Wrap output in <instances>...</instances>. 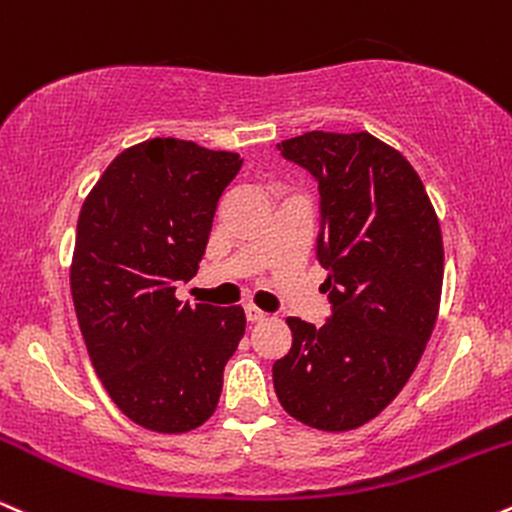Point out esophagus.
Here are the masks:
<instances>
[{
    "instance_id": "obj_1",
    "label": "esophagus",
    "mask_w": 512,
    "mask_h": 512,
    "mask_svg": "<svg viewBox=\"0 0 512 512\" xmlns=\"http://www.w3.org/2000/svg\"><path fill=\"white\" fill-rule=\"evenodd\" d=\"M266 311H261V309H256V306H246V321L249 323H261V321H266Z\"/></svg>"
}]
</instances>
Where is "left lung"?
<instances>
[{
	"mask_svg": "<svg viewBox=\"0 0 512 512\" xmlns=\"http://www.w3.org/2000/svg\"><path fill=\"white\" fill-rule=\"evenodd\" d=\"M278 150L318 182L316 254L333 314L321 328L287 318L292 347L273 364V386L297 422L352 431L395 400L434 333L441 225L405 155L369 131H309Z\"/></svg>",
	"mask_w": 512,
	"mask_h": 512,
	"instance_id": "1",
	"label": "left lung"
}]
</instances>
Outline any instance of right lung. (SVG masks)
<instances>
[{
    "label": "right lung",
    "mask_w": 512,
    "mask_h": 512,
    "mask_svg": "<svg viewBox=\"0 0 512 512\" xmlns=\"http://www.w3.org/2000/svg\"><path fill=\"white\" fill-rule=\"evenodd\" d=\"M242 158L179 138L122 150L83 201L71 297L88 357L114 405L158 434L215 412L246 328L242 306L179 302L196 275L222 191Z\"/></svg>",
    "instance_id": "add662e5"
}]
</instances>
